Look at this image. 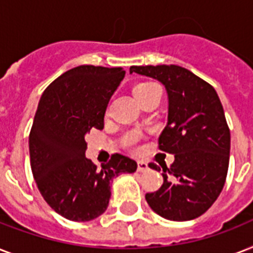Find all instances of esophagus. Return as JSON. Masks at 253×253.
Returning a JSON list of instances; mask_svg holds the SVG:
<instances>
[{"label":"esophagus","mask_w":253,"mask_h":253,"mask_svg":"<svg viewBox=\"0 0 253 253\" xmlns=\"http://www.w3.org/2000/svg\"><path fill=\"white\" fill-rule=\"evenodd\" d=\"M147 169H148V164L146 162H142V160H139L138 162V170L139 172H146Z\"/></svg>","instance_id":"esophagus-1"}]
</instances>
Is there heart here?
Here are the masks:
<instances>
[{
    "label": "heart",
    "mask_w": 253,
    "mask_h": 253,
    "mask_svg": "<svg viewBox=\"0 0 253 253\" xmlns=\"http://www.w3.org/2000/svg\"><path fill=\"white\" fill-rule=\"evenodd\" d=\"M152 86H155V84L152 83H139L134 86V95L138 98L139 95H142L143 93H146L148 89H151Z\"/></svg>",
    "instance_id": "heart-1"
}]
</instances>
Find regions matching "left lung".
I'll return each instance as SVG.
<instances>
[{
    "instance_id": "left-lung-1",
    "label": "left lung",
    "mask_w": 253,
    "mask_h": 253,
    "mask_svg": "<svg viewBox=\"0 0 253 253\" xmlns=\"http://www.w3.org/2000/svg\"><path fill=\"white\" fill-rule=\"evenodd\" d=\"M130 73L152 77L168 93V123L159 150L174 155L163 170L162 188L147 193L156 214L169 220H192L208 211L223 189L230 160V128L215 89L178 65L131 67Z\"/></svg>"
}]
</instances>
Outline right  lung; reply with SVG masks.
<instances>
[{
	"label": "right lung",
	"instance_id": "right-lung-1",
	"mask_svg": "<svg viewBox=\"0 0 253 253\" xmlns=\"http://www.w3.org/2000/svg\"><path fill=\"white\" fill-rule=\"evenodd\" d=\"M126 72L80 65L59 76L42 94L30 131V163L39 192L69 220L87 222L105 212L111 182L136 170V162L114 154L97 168L85 158V135L102 130L107 103Z\"/></svg>",
	"mask_w": 253,
	"mask_h": 253
}]
</instances>
